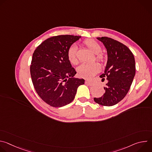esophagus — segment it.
Segmentation results:
<instances>
[{"mask_svg":"<svg viewBox=\"0 0 152 152\" xmlns=\"http://www.w3.org/2000/svg\"><path fill=\"white\" fill-rule=\"evenodd\" d=\"M85 83L90 85V86H93L95 84V83L93 81H90V80H86Z\"/></svg>","mask_w":152,"mask_h":152,"instance_id":"obj_1","label":"esophagus"}]
</instances>
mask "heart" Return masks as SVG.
<instances>
[{"instance_id":"b5f03b06","label":"heart","mask_w":152,"mask_h":152,"mask_svg":"<svg viewBox=\"0 0 152 152\" xmlns=\"http://www.w3.org/2000/svg\"><path fill=\"white\" fill-rule=\"evenodd\" d=\"M83 44L86 46L92 53L96 55V59L100 61H103L104 59L103 55L100 53L102 48L99 43L94 39H86L84 41ZM77 49L75 45L71 46L67 50V55L69 61L74 65L78 63L77 57ZM100 67L97 63L91 64H82L77 67V72L78 75L85 79L93 78L99 71Z\"/></svg>"}]
</instances>
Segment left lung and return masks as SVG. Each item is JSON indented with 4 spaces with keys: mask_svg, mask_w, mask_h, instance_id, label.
<instances>
[{
    "mask_svg": "<svg viewBox=\"0 0 152 152\" xmlns=\"http://www.w3.org/2000/svg\"><path fill=\"white\" fill-rule=\"evenodd\" d=\"M107 50V61L102 81L106 77L104 93L94 101L102 106H111L120 102L128 93L135 75V61L133 53L120 42L106 37H97Z\"/></svg>",
    "mask_w": 152,
    "mask_h": 152,
    "instance_id": "8db88e82",
    "label": "left lung"
}]
</instances>
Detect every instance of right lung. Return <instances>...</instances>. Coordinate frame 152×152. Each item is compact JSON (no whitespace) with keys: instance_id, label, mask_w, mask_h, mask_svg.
<instances>
[{"instance_id":"add662e5","label":"right lung","mask_w":152,"mask_h":152,"mask_svg":"<svg viewBox=\"0 0 152 152\" xmlns=\"http://www.w3.org/2000/svg\"><path fill=\"white\" fill-rule=\"evenodd\" d=\"M80 36L58 35L43 41L35 50L30 72L35 90L41 99L58 107L71 103L83 79L76 78L67 58V50Z\"/></svg>"}]
</instances>
